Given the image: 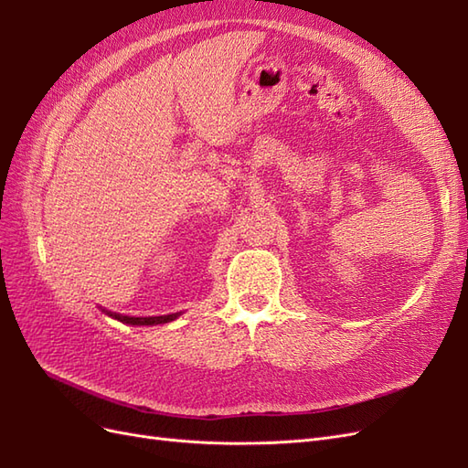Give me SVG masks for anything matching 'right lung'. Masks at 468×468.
Segmentation results:
<instances>
[{"label":"right lung","instance_id":"add662e5","mask_svg":"<svg viewBox=\"0 0 468 468\" xmlns=\"http://www.w3.org/2000/svg\"><path fill=\"white\" fill-rule=\"evenodd\" d=\"M103 313L107 314V316H111V318H115V320H119V322H122V324H131V325H155V324H167V322H172V320H176L177 316H179V313H176V314H165V316H146V318H136V316H122V314H117V313H111V310H105V308H101Z\"/></svg>","mask_w":468,"mask_h":468}]
</instances>
